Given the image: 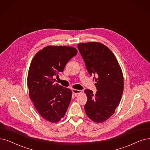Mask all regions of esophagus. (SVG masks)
Returning <instances> with one entry per match:
<instances>
[{"label":"esophagus","instance_id":"obj_1","mask_svg":"<svg viewBox=\"0 0 150 150\" xmlns=\"http://www.w3.org/2000/svg\"><path fill=\"white\" fill-rule=\"evenodd\" d=\"M73 93L75 96H77V95H79L82 93V91H80V90H77V89H73Z\"/></svg>","mask_w":150,"mask_h":150}]
</instances>
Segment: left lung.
Here are the masks:
<instances>
[{
	"label": "left lung",
	"mask_w": 150,
	"mask_h": 150,
	"mask_svg": "<svg viewBox=\"0 0 150 150\" xmlns=\"http://www.w3.org/2000/svg\"><path fill=\"white\" fill-rule=\"evenodd\" d=\"M90 75L95 78L97 92L86 89L87 101L84 106L89 119L103 122L115 112L124 91V77L120 65L108 47L97 42L77 45Z\"/></svg>",
	"instance_id": "8db88e82"
}]
</instances>
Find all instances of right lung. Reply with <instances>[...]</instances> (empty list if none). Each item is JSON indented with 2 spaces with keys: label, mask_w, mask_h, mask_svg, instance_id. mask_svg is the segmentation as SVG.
Returning <instances> with one entry per match:
<instances>
[{
  "label": "right lung",
  "mask_w": 150,
  "mask_h": 150,
  "mask_svg": "<svg viewBox=\"0 0 150 150\" xmlns=\"http://www.w3.org/2000/svg\"><path fill=\"white\" fill-rule=\"evenodd\" d=\"M77 53L68 46H47L33 58L28 71L29 95L39 115L48 121L58 122L63 118L71 100V90L63 87L54 77Z\"/></svg>",
  "instance_id": "1"
}]
</instances>
